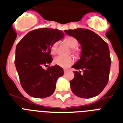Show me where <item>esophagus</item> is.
I'll use <instances>...</instances> for the list:
<instances>
[{
	"label": "esophagus",
	"mask_w": 123,
	"mask_h": 123,
	"mask_svg": "<svg viewBox=\"0 0 123 123\" xmlns=\"http://www.w3.org/2000/svg\"><path fill=\"white\" fill-rule=\"evenodd\" d=\"M67 71H68V69H64V73H66Z\"/></svg>",
	"instance_id": "esophagus-1"
}]
</instances>
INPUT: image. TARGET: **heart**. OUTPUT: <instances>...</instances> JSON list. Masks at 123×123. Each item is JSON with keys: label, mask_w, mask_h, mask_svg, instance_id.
Here are the masks:
<instances>
[{"label": "heart", "mask_w": 123, "mask_h": 123, "mask_svg": "<svg viewBox=\"0 0 123 123\" xmlns=\"http://www.w3.org/2000/svg\"><path fill=\"white\" fill-rule=\"evenodd\" d=\"M65 42L71 49H76L78 45V41L73 37H68L65 40ZM57 46H58L57 42H55L51 45L50 52L52 54H55L56 53ZM54 62L55 64L59 66L64 68H66L71 66L74 63V59L70 56L63 57L59 55V56H57L56 57H55Z\"/></svg>", "instance_id": "1"}]
</instances>
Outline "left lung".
Listing matches in <instances>:
<instances>
[{"label":"left lung","mask_w":123,"mask_h":123,"mask_svg":"<svg viewBox=\"0 0 123 123\" xmlns=\"http://www.w3.org/2000/svg\"><path fill=\"white\" fill-rule=\"evenodd\" d=\"M75 38L81 45L80 59L72 66L74 77L70 81L71 90L81 98L94 97L102 92L107 84L111 60L109 46L100 37L87 29L64 30ZM81 70L84 73L80 74Z\"/></svg>","instance_id":"obj_1"}]
</instances>
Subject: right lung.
I'll use <instances>...</instances> for the list:
<instances>
[{
  "label": "right lung",
  "instance_id": "1",
  "mask_svg": "<svg viewBox=\"0 0 123 123\" xmlns=\"http://www.w3.org/2000/svg\"><path fill=\"white\" fill-rule=\"evenodd\" d=\"M64 34L57 29L40 28L30 31L16 48L15 66L23 90L30 96L46 98L54 93L57 79L64 74L57 65L44 69L53 61L50 47L63 38Z\"/></svg>",
  "mask_w": 123,
  "mask_h": 123
}]
</instances>
